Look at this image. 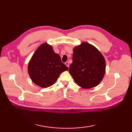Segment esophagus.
Segmentation results:
<instances>
[{
	"label": "esophagus",
	"mask_w": 132,
	"mask_h": 132,
	"mask_svg": "<svg viewBox=\"0 0 132 132\" xmlns=\"http://www.w3.org/2000/svg\"><path fill=\"white\" fill-rule=\"evenodd\" d=\"M65 64L68 67V68H69V63L68 62H65Z\"/></svg>",
	"instance_id": "1"
}]
</instances>
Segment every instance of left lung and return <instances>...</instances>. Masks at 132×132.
<instances>
[{"mask_svg":"<svg viewBox=\"0 0 132 132\" xmlns=\"http://www.w3.org/2000/svg\"><path fill=\"white\" fill-rule=\"evenodd\" d=\"M105 67L103 55L91 44L83 42L73 49L69 72L80 87L88 89L97 86L104 76Z\"/></svg>","mask_w":132,"mask_h":132,"instance_id":"left-lung-1","label":"left lung"}]
</instances>
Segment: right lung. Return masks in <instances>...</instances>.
<instances>
[{"label":"right lung","instance_id":"right-lung-1","mask_svg":"<svg viewBox=\"0 0 132 132\" xmlns=\"http://www.w3.org/2000/svg\"><path fill=\"white\" fill-rule=\"evenodd\" d=\"M66 70L68 68L62 62L60 55L46 43L38 47L28 66V71L32 82L42 88L52 86L62 72Z\"/></svg>","mask_w":132,"mask_h":132}]
</instances>
